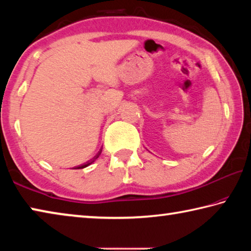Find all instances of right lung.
<instances>
[{
    "label": "right lung",
    "mask_w": 251,
    "mask_h": 251,
    "mask_svg": "<svg viewBox=\"0 0 251 251\" xmlns=\"http://www.w3.org/2000/svg\"><path fill=\"white\" fill-rule=\"evenodd\" d=\"M100 151H99V152H97V154H96V156H94V158H93V159H91L90 161H87V163L86 164H83V165H79V166H77V167H76V169H80V168H85V167H87L88 166V165H91L92 163H93V161H94L95 159H97V158H99V156L100 155Z\"/></svg>",
    "instance_id": "obj_1"
}]
</instances>
